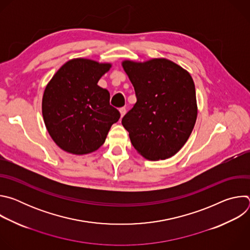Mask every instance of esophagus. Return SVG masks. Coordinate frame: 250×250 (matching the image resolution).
<instances>
[{
  "label": "esophagus",
  "mask_w": 250,
  "mask_h": 250,
  "mask_svg": "<svg viewBox=\"0 0 250 250\" xmlns=\"http://www.w3.org/2000/svg\"><path fill=\"white\" fill-rule=\"evenodd\" d=\"M120 113H121V118H123V117L125 115V113H126L125 108H121V109H120Z\"/></svg>",
  "instance_id": "obj_1"
}]
</instances>
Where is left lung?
Listing matches in <instances>:
<instances>
[{
	"mask_svg": "<svg viewBox=\"0 0 250 250\" xmlns=\"http://www.w3.org/2000/svg\"><path fill=\"white\" fill-rule=\"evenodd\" d=\"M136 103L123 118L131 145L148 160H164L179 151L197 120L194 81L188 71L165 58L125 60Z\"/></svg>",
	"mask_w": 250,
	"mask_h": 250,
	"instance_id": "obj_1",
	"label": "left lung"
}]
</instances>
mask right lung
Segmentation results:
<instances>
[{
	"label": "right lung",
	"instance_id": "add662e5",
	"mask_svg": "<svg viewBox=\"0 0 250 250\" xmlns=\"http://www.w3.org/2000/svg\"><path fill=\"white\" fill-rule=\"evenodd\" d=\"M112 64L85 58L67 61L47 84L42 116L55 144L64 151L82 155L103 146L121 117L110 104V93L98 86Z\"/></svg>",
	"mask_w": 250,
	"mask_h": 250
}]
</instances>
